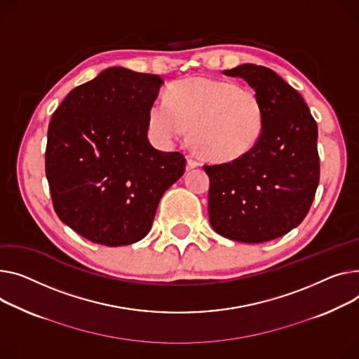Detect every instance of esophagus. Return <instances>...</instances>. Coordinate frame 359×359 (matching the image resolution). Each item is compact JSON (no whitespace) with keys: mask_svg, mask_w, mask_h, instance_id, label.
I'll return each mask as SVG.
<instances>
[{"mask_svg":"<svg viewBox=\"0 0 359 359\" xmlns=\"http://www.w3.org/2000/svg\"><path fill=\"white\" fill-rule=\"evenodd\" d=\"M199 165V161H196L195 158H192V157H189L187 158V163H186V170H194L195 167H198Z\"/></svg>","mask_w":359,"mask_h":359,"instance_id":"34e87169","label":"esophagus"}]
</instances>
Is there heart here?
Returning a JSON list of instances; mask_svg holds the SVG:
<instances>
[{"mask_svg": "<svg viewBox=\"0 0 359 359\" xmlns=\"http://www.w3.org/2000/svg\"><path fill=\"white\" fill-rule=\"evenodd\" d=\"M264 116L255 90L229 81L192 78L167 88L165 101L150 108L149 126L165 144L190 130V144L201 157L231 163L257 146Z\"/></svg>", "mask_w": 359, "mask_h": 359, "instance_id": "b5f03b06", "label": "heart"}]
</instances>
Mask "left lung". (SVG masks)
I'll return each mask as SVG.
<instances>
[{"instance_id":"8db88e82","label":"left lung","mask_w":359,"mask_h":359,"mask_svg":"<svg viewBox=\"0 0 359 359\" xmlns=\"http://www.w3.org/2000/svg\"><path fill=\"white\" fill-rule=\"evenodd\" d=\"M224 75L243 78L264 105L257 146L231 163L203 165L209 222L228 240L258 244L296 228L319 184L318 126L302 95L274 70L244 63Z\"/></svg>"}]
</instances>
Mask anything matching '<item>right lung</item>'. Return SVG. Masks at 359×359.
Masks as SVG:
<instances>
[{"mask_svg": "<svg viewBox=\"0 0 359 359\" xmlns=\"http://www.w3.org/2000/svg\"><path fill=\"white\" fill-rule=\"evenodd\" d=\"M163 79L108 67L67 93L47 131L46 176L63 224L86 240L121 247L151 229L184 156L154 149L149 112Z\"/></svg>", "mask_w": 359, "mask_h": 359, "instance_id": "add662e5", "label": "right lung"}]
</instances>
